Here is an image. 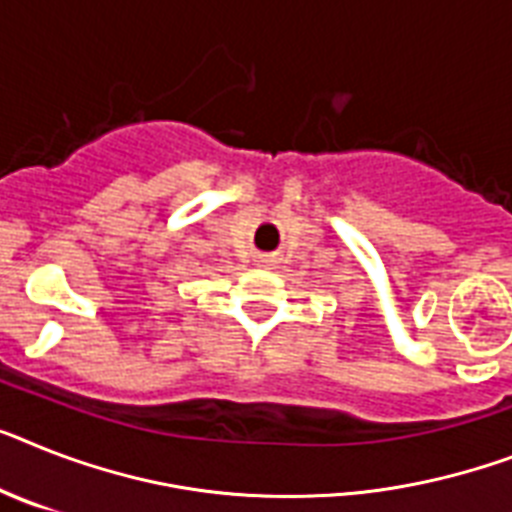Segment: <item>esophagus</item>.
<instances>
[{"label":"esophagus","mask_w":512,"mask_h":512,"mask_svg":"<svg viewBox=\"0 0 512 512\" xmlns=\"http://www.w3.org/2000/svg\"><path fill=\"white\" fill-rule=\"evenodd\" d=\"M261 264H272V259H261Z\"/></svg>","instance_id":"esophagus-1"}]
</instances>
